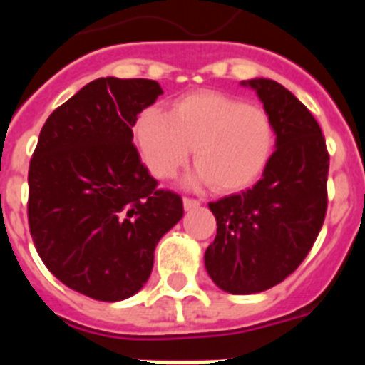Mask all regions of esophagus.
<instances>
[{"mask_svg": "<svg viewBox=\"0 0 365 365\" xmlns=\"http://www.w3.org/2000/svg\"><path fill=\"white\" fill-rule=\"evenodd\" d=\"M185 208L186 210H193V208H197V206H201V201L199 199H193V197H185Z\"/></svg>", "mask_w": 365, "mask_h": 365, "instance_id": "34e87169", "label": "esophagus"}]
</instances>
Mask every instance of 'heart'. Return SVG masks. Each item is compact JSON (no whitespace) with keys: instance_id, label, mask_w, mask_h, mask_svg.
Listing matches in <instances>:
<instances>
[{"instance_id":"obj_1","label":"heart","mask_w":365,"mask_h":365,"mask_svg":"<svg viewBox=\"0 0 365 365\" xmlns=\"http://www.w3.org/2000/svg\"><path fill=\"white\" fill-rule=\"evenodd\" d=\"M135 137L150 172L160 179L172 177L195 148L197 177L221 192L252 185L276 144L265 109L217 91L180 96L172 113L144 109Z\"/></svg>"}]
</instances>
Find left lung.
<instances>
[{
  "label": "left lung",
  "instance_id": "obj_1",
  "mask_svg": "<svg viewBox=\"0 0 365 365\" xmlns=\"http://www.w3.org/2000/svg\"><path fill=\"white\" fill-rule=\"evenodd\" d=\"M247 83L272 118L276 150L252 188L208 205L217 234L205 265L230 294L263 292L291 276L311 252L327 212L329 151L316 118L282 83Z\"/></svg>",
  "mask_w": 365,
  "mask_h": 365
}]
</instances>
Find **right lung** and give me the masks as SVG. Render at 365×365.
Instances as JSON below:
<instances>
[{"instance_id":"1","label":"right lung","mask_w":365,"mask_h":365,"mask_svg":"<svg viewBox=\"0 0 365 365\" xmlns=\"http://www.w3.org/2000/svg\"><path fill=\"white\" fill-rule=\"evenodd\" d=\"M159 95L155 80H93L51 113L29 164V230L41 261L100 302L143 289L155 247L185 214L133 144L138 115Z\"/></svg>"}]
</instances>
